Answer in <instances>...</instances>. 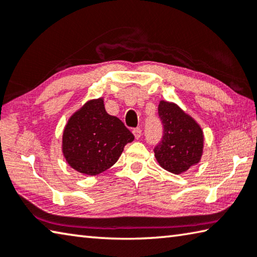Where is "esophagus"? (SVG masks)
<instances>
[{"label":"esophagus","mask_w":257,"mask_h":257,"mask_svg":"<svg viewBox=\"0 0 257 257\" xmlns=\"http://www.w3.org/2000/svg\"><path fill=\"white\" fill-rule=\"evenodd\" d=\"M133 134H134V136H135V138H136V139L141 138V136H142V130H141V128H135V129L133 130Z\"/></svg>","instance_id":"34e87169"}]
</instances>
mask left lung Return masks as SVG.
Returning <instances> with one entry per match:
<instances>
[{
	"label": "left lung",
	"instance_id": "obj_1",
	"mask_svg": "<svg viewBox=\"0 0 257 257\" xmlns=\"http://www.w3.org/2000/svg\"><path fill=\"white\" fill-rule=\"evenodd\" d=\"M159 116L163 124V136L154 149L155 158L169 172H185L202 158V128L175 103L161 101Z\"/></svg>",
	"mask_w": 257,
	"mask_h": 257
}]
</instances>
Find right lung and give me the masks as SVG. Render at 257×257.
Listing matches in <instances>:
<instances>
[{
    "instance_id": "obj_1",
    "label": "right lung",
    "mask_w": 257,
    "mask_h": 257,
    "mask_svg": "<svg viewBox=\"0 0 257 257\" xmlns=\"http://www.w3.org/2000/svg\"><path fill=\"white\" fill-rule=\"evenodd\" d=\"M134 135L104 107L103 98L90 99L68 120L62 152L76 171L96 176L114 164Z\"/></svg>"
}]
</instances>
